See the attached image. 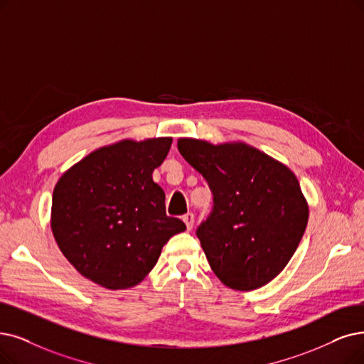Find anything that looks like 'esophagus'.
Masks as SVG:
<instances>
[{
  "instance_id": "esophagus-1",
  "label": "esophagus",
  "mask_w": 364,
  "mask_h": 364,
  "mask_svg": "<svg viewBox=\"0 0 364 364\" xmlns=\"http://www.w3.org/2000/svg\"><path fill=\"white\" fill-rule=\"evenodd\" d=\"M182 220H183V223L186 224V228L188 230H191L193 228V225H194V213H186V215H183V218H182Z\"/></svg>"
}]
</instances>
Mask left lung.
I'll use <instances>...</instances> for the list:
<instances>
[{
  "mask_svg": "<svg viewBox=\"0 0 364 364\" xmlns=\"http://www.w3.org/2000/svg\"><path fill=\"white\" fill-rule=\"evenodd\" d=\"M178 148L213 193V212L197 237L218 279L237 291L269 284L308 225V200L296 174L245 141L181 137Z\"/></svg>",
  "mask_w": 364,
  "mask_h": 364,
  "instance_id": "8db88e82",
  "label": "left lung"
}]
</instances>
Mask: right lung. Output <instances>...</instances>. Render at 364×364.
Wrapping results in <instances>:
<instances>
[{
  "mask_svg": "<svg viewBox=\"0 0 364 364\" xmlns=\"http://www.w3.org/2000/svg\"><path fill=\"white\" fill-rule=\"evenodd\" d=\"M171 137L124 139L101 146L58 179L50 228L82 276L107 289L139 285L168 239L186 230L166 215V194L152 173Z\"/></svg>",
  "mask_w": 364,
  "mask_h": 364,
  "instance_id": "add662e5",
  "label": "right lung"
}]
</instances>
